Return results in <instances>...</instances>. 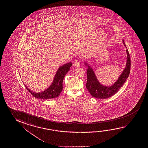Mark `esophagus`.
<instances>
[{
	"mask_svg": "<svg viewBox=\"0 0 148 148\" xmlns=\"http://www.w3.org/2000/svg\"><path fill=\"white\" fill-rule=\"evenodd\" d=\"M74 66H76V67H80V66H81V62H80V61L79 60H76L75 61V62H74Z\"/></svg>",
	"mask_w": 148,
	"mask_h": 148,
	"instance_id": "1",
	"label": "esophagus"
}]
</instances>
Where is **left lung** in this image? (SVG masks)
Instances as JSON below:
<instances>
[{"instance_id": "8db88e82", "label": "left lung", "mask_w": 148, "mask_h": 148, "mask_svg": "<svg viewBox=\"0 0 148 148\" xmlns=\"http://www.w3.org/2000/svg\"><path fill=\"white\" fill-rule=\"evenodd\" d=\"M123 43L124 46L126 47L123 41ZM126 53L127 58L126 67L116 82L110 87H106L100 84L93 70L89 66H88L87 63H86V65L88 67L87 71V81L86 83V88L93 97L101 99H105L111 97L119 91L124 82H126L130 75L131 69V59L127 49H126Z\"/></svg>"}]
</instances>
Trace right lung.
Here are the masks:
<instances>
[{
	"label": "right lung",
	"mask_w": 148,
	"mask_h": 148,
	"mask_svg": "<svg viewBox=\"0 0 148 148\" xmlns=\"http://www.w3.org/2000/svg\"><path fill=\"white\" fill-rule=\"evenodd\" d=\"M72 66L71 62L66 63L63 66H61L56 73L53 82L51 86L43 92L36 93L32 92L25 85L27 90L29 91L33 97L37 99H51L58 97L60 95L63 89L62 82L63 78L66 74L70 69V67Z\"/></svg>",
	"instance_id": "1"
}]
</instances>
